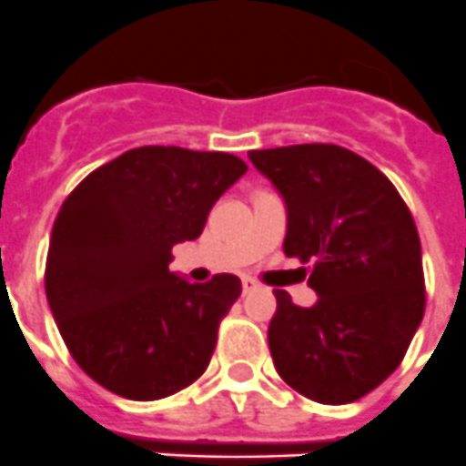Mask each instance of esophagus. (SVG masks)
Listing matches in <instances>:
<instances>
[{
    "instance_id": "1",
    "label": "esophagus",
    "mask_w": 466,
    "mask_h": 466,
    "mask_svg": "<svg viewBox=\"0 0 466 466\" xmlns=\"http://www.w3.org/2000/svg\"><path fill=\"white\" fill-rule=\"evenodd\" d=\"M258 289V284L252 278H242V294H252Z\"/></svg>"
}]
</instances>
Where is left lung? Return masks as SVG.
Instances as JSON below:
<instances>
[{
  "label": "left lung",
  "mask_w": 466,
  "mask_h": 466,
  "mask_svg": "<svg viewBox=\"0 0 466 466\" xmlns=\"http://www.w3.org/2000/svg\"><path fill=\"white\" fill-rule=\"evenodd\" d=\"M287 205L284 254L312 263L317 303L275 289L268 345L279 378L319 403H350L401 364L422 315L415 221L394 184L336 144L249 151Z\"/></svg>",
  "instance_id": "8db88e82"
}]
</instances>
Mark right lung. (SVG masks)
<instances>
[{
  "mask_svg": "<svg viewBox=\"0 0 466 466\" xmlns=\"http://www.w3.org/2000/svg\"><path fill=\"white\" fill-rule=\"evenodd\" d=\"M247 172L224 151L139 147L90 172L56 217L46 299L74 361L133 401L170 397L203 376L236 275L193 284L170 273L209 209Z\"/></svg>",
  "mask_w": 466,
  "mask_h": 466,
  "instance_id": "add662e5",
  "label": "right lung"
}]
</instances>
